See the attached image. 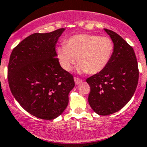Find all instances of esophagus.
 I'll use <instances>...</instances> for the list:
<instances>
[{"label": "esophagus", "instance_id": "1", "mask_svg": "<svg viewBox=\"0 0 147 147\" xmlns=\"http://www.w3.org/2000/svg\"><path fill=\"white\" fill-rule=\"evenodd\" d=\"M74 80H75V82L76 84H80L81 82H82V80L80 79V78H77V77H75V78H74Z\"/></svg>", "mask_w": 147, "mask_h": 147}]
</instances>
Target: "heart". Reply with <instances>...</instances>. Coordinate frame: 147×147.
Returning <instances> with one entry per match:
<instances>
[{
  "instance_id": "b5f03b06",
  "label": "heart",
  "mask_w": 147,
  "mask_h": 147,
  "mask_svg": "<svg viewBox=\"0 0 147 147\" xmlns=\"http://www.w3.org/2000/svg\"><path fill=\"white\" fill-rule=\"evenodd\" d=\"M114 50L113 41L107 36L78 34L70 37L57 49L60 65L66 71L77 61L80 72L96 74L107 65Z\"/></svg>"
}]
</instances>
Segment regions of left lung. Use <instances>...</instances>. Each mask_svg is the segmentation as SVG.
I'll return each instance as SVG.
<instances>
[{"instance_id": "obj_1", "label": "left lung", "mask_w": 147, "mask_h": 147, "mask_svg": "<svg viewBox=\"0 0 147 147\" xmlns=\"http://www.w3.org/2000/svg\"><path fill=\"white\" fill-rule=\"evenodd\" d=\"M105 30L113 41L112 57L103 70L86 80L90 87L89 104L96 113L104 116L118 112L128 103L139 80L132 47L114 31Z\"/></svg>"}]
</instances>
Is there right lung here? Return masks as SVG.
Wrapping results in <instances>:
<instances>
[{"label": "right lung", "instance_id": "right-lung-1", "mask_svg": "<svg viewBox=\"0 0 147 147\" xmlns=\"http://www.w3.org/2000/svg\"><path fill=\"white\" fill-rule=\"evenodd\" d=\"M65 30L34 33L12 51L8 67L13 97L30 115L51 120L60 116L75 86L73 76L60 66L55 46Z\"/></svg>", "mask_w": 147, "mask_h": 147}]
</instances>
